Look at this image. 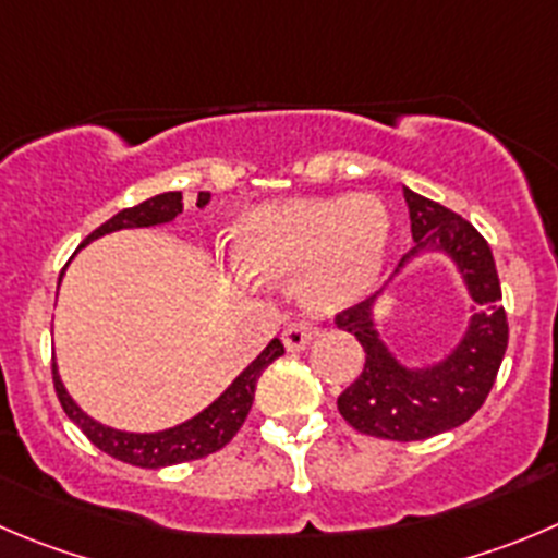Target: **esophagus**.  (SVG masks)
Segmentation results:
<instances>
[{
	"mask_svg": "<svg viewBox=\"0 0 558 558\" xmlns=\"http://www.w3.org/2000/svg\"><path fill=\"white\" fill-rule=\"evenodd\" d=\"M316 336V325L311 319H294L286 325L283 330V343L289 352H300L305 350Z\"/></svg>",
	"mask_w": 558,
	"mask_h": 558,
	"instance_id": "esophagus-1",
	"label": "esophagus"
}]
</instances>
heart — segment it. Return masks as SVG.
Returning <instances> with one entry per match:
<instances>
[{
  "mask_svg": "<svg viewBox=\"0 0 558 558\" xmlns=\"http://www.w3.org/2000/svg\"><path fill=\"white\" fill-rule=\"evenodd\" d=\"M388 233V211L372 195L269 203L233 226L231 262L258 283L303 275L305 296L332 311L372 289Z\"/></svg>",
  "mask_w": 558,
  "mask_h": 558,
  "instance_id": "obj_1",
  "label": "heart"
}]
</instances>
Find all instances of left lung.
<instances>
[{"label": "left lung", "mask_w": 558, "mask_h": 558, "mask_svg": "<svg viewBox=\"0 0 558 558\" xmlns=\"http://www.w3.org/2000/svg\"><path fill=\"white\" fill-rule=\"evenodd\" d=\"M415 244L399 262L421 250H444L460 267L471 296L478 303L471 327L454 352L432 368H404L385 350L372 325V296L343 308L338 327L361 341L363 372L338 397V413L357 432L383 440H426L465 424L484 404L501 368L509 343L507 311L490 244L451 208L404 190Z\"/></svg>", "instance_id": "8db88e82"}]
</instances>
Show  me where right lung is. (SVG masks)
Masks as SVG:
<instances>
[{"instance_id":"1","label":"right lung","mask_w":558,"mask_h":558,"mask_svg":"<svg viewBox=\"0 0 558 558\" xmlns=\"http://www.w3.org/2000/svg\"><path fill=\"white\" fill-rule=\"evenodd\" d=\"M206 203L208 192H197V206H206ZM181 211H184V195H181V192H165V195L148 197V201L137 203V206L132 208H123V211H118L112 220L98 226L96 231L82 242V247H85L90 239L121 231V228H148L159 226V222H170L175 220ZM283 352V343H280L278 338H272L267 350L233 379L231 388H228L215 404H208L201 415L190 418L186 424H179L173 426V429L165 432H154V435H134V432H118L98 424L90 415L82 413V410L76 408L74 399L68 397L54 363H51V377H54L57 399H60L68 418L74 421V424L85 432L87 440H90L93 446H98L104 454L137 468H165L179 465V462L201 460V457L215 454L222 446L231 444V437L242 429L244 418H247L250 408H253L255 383H258L264 368L272 361H278Z\"/></svg>"}]
</instances>
